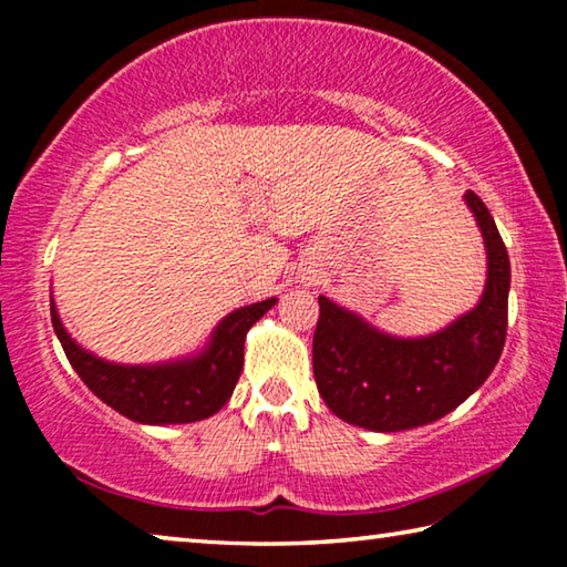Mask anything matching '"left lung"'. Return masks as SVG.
<instances>
[{"label": "left lung", "mask_w": 567, "mask_h": 567, "mask_svg": "<svg viewBox=\"0 0 567 567\" xmlns=\"http://www.w3.org/2000/svg\"><path fill=\"white\" fill-rule=\"evenodd\" d=\"M465 205L483 235L487 280L473 310L422 338H398L320 295L312 370L322 400L340 420L375 433L435 422L491 378L507 330L511 260L491 209L473 189Z\"/></svg>", "instance_id": "8db88e82"}]
</instances>
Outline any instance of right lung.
I'll use <instances>...</instances> for the list:
<instances>
[{"instance_id": "obj_1", "label": "right lung", "mask_w": 567, "mask_h": 567, "mask_svg": "<svg viewBox=\"0 0 567 567\" xmlns=\"http://www.w3.org/2000/svg\"><path fill=\"white\" fill-rule=\"evenodd\" d=\"M275 302L277 297H270L229 312L195 354L167 362L120 364L84 350L66 332L50 295L52 328L76 375L112 410L142 425H182L223 410L243 372L247 332Z\"/></svg>"}]
</instances>
